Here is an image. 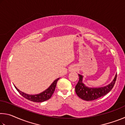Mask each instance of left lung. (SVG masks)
Returning <instances> with one entry per match:
<instances>
[{
    "label": "left lung",
    "mask_w": 125,
    "mask_h": 125,
    "mask_svg": "<svg viewBox=\"0 0 125 125\" xmlns=\"http://www.w3.org/2000/svg\"><path fill=\"white\" fill-rule=\"evenodd\" d=\"M78 75L79 77V79L77 84L75 85V90L76 94L80 98L86 101L96 100L107 94L113 88L117 78V74H116L113 82L108 85L100 88H88L82 82L83 76L80 74Z\"/></svg>",
    "instance_id": "8db88e82"
}]
</instances>
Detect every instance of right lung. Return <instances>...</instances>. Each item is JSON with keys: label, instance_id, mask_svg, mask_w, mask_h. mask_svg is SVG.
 <instances>
[{"label": "right lung", "instance_id": "obj_1", "mask_svg": "<svg viewBox=\"0 0 125 125\" xmlns=\"http://www.w3.org/2000/svg\"><path fill=\"white\" fill-rule=\"evenodd\" d=\"M59 79H60V78H57V79L55 80L53 82L51 85L50 86L49 88L47 89L46 90L44 91V92L40 93L39 94H36V95L27 94L26 93H24L22 92H21V91L19 90L16 86H15V88H16V89L18 90V92L23 97H24L25 99H27V100L33 101V102H37V103L43 102V101L48 100V99H50L51 97L52 96L55 90V88H56L57 83V81Z\"/></svg>", "mask_w": 125, "mask_h": 125}]
</instances>
